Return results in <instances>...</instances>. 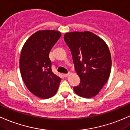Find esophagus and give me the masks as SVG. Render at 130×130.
<instances>
[{
  "label": "esophagus",
  "instance_id": "esophagus-1",
  "mask_svg": "<svg viewBox=\"0 0 130 130\" xmlns=\"http://www.w3.org/2000/svg\"><path fill=\"white\" fill-rule=\"evenodd\" d=\"M69 75H70V73H65V74H63V75L64 77H67Z\"/></svg>",
  "mask_w": 130,
  "mask_h": 130
}]
</instances>
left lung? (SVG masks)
<instances>
[{
    "mask_svg": "<svg viewBox=\"0 0 130 130\" xmlns=\"http://www.w3.org/2000/svg\"><path fill=\"white\" fill-rule=\"evenodd\" d=\"M64 40L80 78V83L73 87L74 91L83 98L95 96L110 74L112 60L109 47L101 38L89 31L68 32Z\"/></svg>",
    "mask_w": 130,
    "mask_h": 130,
    "instance_id": "left-lung-1",
    "label": "left lung"
}]
</instances>
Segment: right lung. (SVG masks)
<instances>
[{"label":"right lung","mask_w":130,"mask_h":130,"mask_svg":"<svg viewBox=\"0 0 130 130\" xmlns=\"http://www.w3.org/2000/svg\"><path fill=\"white\" fill-rule=\"evenodd\" d=\"M60 36L57 31H39L27 40L21 50V77L29 91L38 98L47 99L57 91L61 78L52 72L49 53Z\"/></svg>","instance_id":"obj_1"}]
</instances>
